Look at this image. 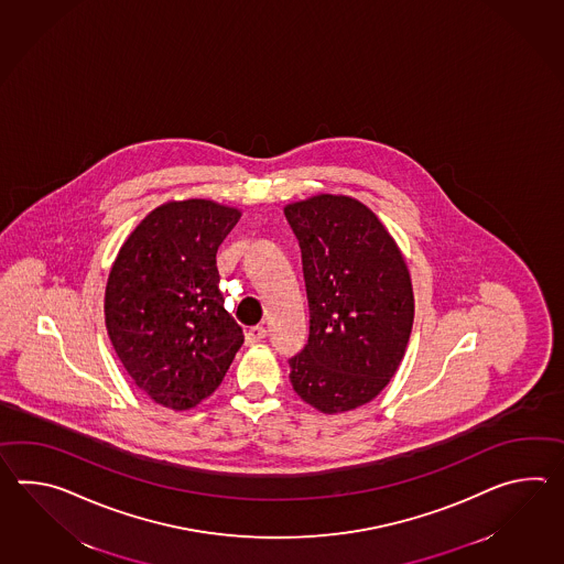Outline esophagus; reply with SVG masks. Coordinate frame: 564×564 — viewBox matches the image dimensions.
Masks as SVG:
<instances>
[{
    "instance_id": "34e87169",
    "label": "esophagus",
    "mask_w": 564,
    "mask_h": 564,
    "mask_svg": "<svg viewBox=\"0 0 564 564\" xmlns=\"http://www.w3.org/2000/svg\"><path fill=\"white\" fill-rule=\"evenodd\" d=\"M267 336V329L263 326H252L247 329V344H257Z\"/></svg>"
}]
</instances>
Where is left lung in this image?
<instances>
[{"label":"left lung","mask_w":564,"mask_h":564,"mask_svg":"<svg viewBox=\"0 0 564 564\" xmlns=\"http://www.w3.org/2000/svg\"><path fill=\"white\" fill-rule=\"evenodd\" d=\"M300 240L310 339L289 360L301 401L324 414L376 399L399 370L414 319L401 249L366 204L317 194L285 206Z\"/></svg>","instance_id":"obj_1"}]
</instances>
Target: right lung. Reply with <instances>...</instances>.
Returning a JSON list of instances; mask_svg holds the SVG:
<instances>
[{
    "label": "right lung",
    "mask_w": 564,
    "mask_h": 564,
    "mask_svg": "<svg viewBox=\"0 0 564 564\" xmlns=\"http://www.w3.org/2000/svg\"><path fill=\"white\" fill-rule=\"evenodd\" d=\"M240 210L213 200L165 202L117 252L105 324L138 389L189 411L220 387L245 336L225 310L216 252Z\"/></svg>",
    "instance_id": "1"
}]
</instances>
